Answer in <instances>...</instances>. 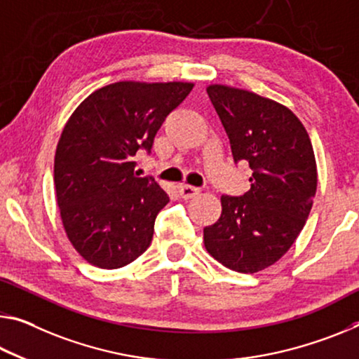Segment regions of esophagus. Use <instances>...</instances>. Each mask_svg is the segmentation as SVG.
<instances>
[{"mask_svg":"<svg viewBox=\"0 0 359 359\" xmlns=\"http://www.w3.org/2000/svg\"><path fill=\"white\" fill-rule=\"evenodd\" d=\"M179 195L184 198V200H191V198L200 195V189H196V187H191V185H187V184H182L179 187Z\"/></svg>","mask_w":359,"mask_h":359,"instance_id":"34e87169","label":"esophagus"}]
</instances>
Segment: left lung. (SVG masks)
Listing matches in <instances>:
<instances>
[{"label": "left lung", "mask_w": 359, "mask_h": 359, "mask_svg": "<svg viewBox=\"0 0 359 359\" xmlns=\"http://www.w3.org/2000/svg\"><path fill=\"white\" fill-rule=\"evenodd\" d=\"M208 95L235 161L249 163L251 189L222 196V214L204 229V248L233 271L257 273L289 251L313 206L318 170L309 133L286 105L251 90L209 84Z\"/></svg>", "instance_id": "obj_1"}]
</instances>
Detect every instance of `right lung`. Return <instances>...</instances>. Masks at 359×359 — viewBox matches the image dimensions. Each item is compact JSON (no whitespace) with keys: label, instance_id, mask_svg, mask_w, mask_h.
<instances>
[{"label":"right lung","instance_id":"add662e5","mask_svg":"<svg viewBox=\"0 0 359 359\" xmlns=\"http://www.w3.org/2000/svg\"><path fill=\"white\" fill-rule=\"evenodd\" d=\"M193 83L118 81L89 94L65 123L54 159V184L68 241L88 264L126 266L149 249L159 210L169 203L134 161L149 150Z\"/></svg>","mask_w":359,"mask_h":359}]
</instances>
